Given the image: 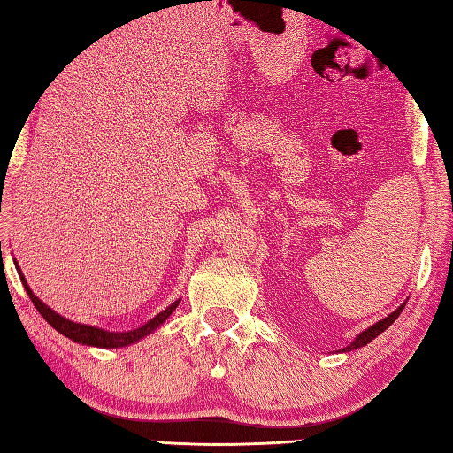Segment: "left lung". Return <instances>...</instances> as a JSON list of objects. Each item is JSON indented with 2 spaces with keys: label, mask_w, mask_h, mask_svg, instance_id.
<instances>
[{
  "label": "left lung",
  "mask_w": 453,
  "mask_h": 453,
  "mask_svg": "<svg viewBox=\"0 0 453 453\" xmlns=\"http://www.w3.org/2000/svg\"><path fill=\"white\" fill-rule=\"evenodd\" d=\"M405 305H407V302H403V303L397 307L395 311L389 313L388 317H383V319H380L378 323H373V325H372V326H368V329H365V331H362V333H360L358 336H356V339H354L349 346H346V349H342V352H350V350H356V349H362V346H365L368 342H372V341L375 339V336L381 334L383 331L388 329V326H391V323L397 319V317L401 315V311H403V310H405Z\"/></svg>",
  "instance_id": "obj_1"
}]
</instances>
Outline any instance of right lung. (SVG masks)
Wrapping results in <instances>:
<instances>
[{
	"label": "right lung",
	"mask_w": 453,
	"mask_h": 453,
	"mask_svg": "<svg viewBox=\"0 0 453 453\" xmlns=\"http://www.w3.org/2000/svg\"><path fill=\"white\" fill-rule=\"evenodd\" d=\"M15 268H17L19 276H21V282L25 286V290H27L28 297H31V302L35 303L38 313H41L58 333L67 336V339L73 341V342H80V344H85V346H97V349H122V346H130L134 342L142 341L143 336H148L153 331H157L159 326L167 321V317L173 311H175L177 305L180 303V300H175L169 307H165V310L159 311L156 317H153V319H150L146 325L138 326V329L122 331V333L104 331V329H99V326H93V325L73 323L70 319H65V317H62L60 313H56L52 307H48L42 300H38V297L35 296V292L31 290V286L27 284L25 276L21 273V268H19L17 261H15Z\"/></svg>",
	"instance_id": "add662e5"
}]
</instances>
